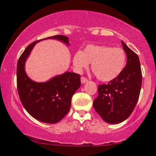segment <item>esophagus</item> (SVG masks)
<instances>
[{
	"instance_id": "esophagus-1",
	"label": "esophagus",
	"mask_w": 156,
	"mask_h": 156,
	"mask_svg": "<svg viewBox=\"0 0 156 156\" xmlns=\"http://www.w3.org/2000/svg\"><path fill=\"white\" fill-rule=\"evenodd\" d=\"M80 80H81L82 83H87V81H88V79H87V78H86L85 77H81V78H80Z\"/></svg>"
}]
</instances>
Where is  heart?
Masks as SVG:
<instances>
[{"label":"heart","instance_id":"obj_1","mask_svg":"<svg viewBox=\"0 0 156 156\" xmlns=\"http://www.w3.org/2000/svg\"><path fill=\"white\" fill-rule=\"evenodd\" d=\"M126 55L120 48L88 44L83 51H78L73 58V65L78 71L86 69L92 63V70L101 81H110L124 69Z\"/></svg>","mask_w":156,"mask_h":156}]
</instances>
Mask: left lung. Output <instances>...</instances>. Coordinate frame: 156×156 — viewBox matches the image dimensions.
<instances>
[{"instance_id":"1","label":"left lung","mask_w":156,"mask_h":156,"mask_svg":"<svg viewBox=\"0 0 156 156\" xmlns=\"http://www.w3.org/2000/svg\"><path fill=\"white\" fill-rule=\"evenodd\" d=\"M127 64L120 74L108 84L98 86V96L93 106L105 122L120 123L133 112L140 94L142 75L139 58L122 41Z\"/></svg>"}]
</instances>
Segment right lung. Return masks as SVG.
<instances>
[{
  "label": "right lung",
  "instance_id": "right-lung-1",
  "mask_svg": "<svg viewBox=\"0 0 156 156\" xmlns=\"http://www.w3.org/2000/svg\"><path fill=\"white\" fill-rule=\"evenodd\" d=\"M48 39L69 44L66 36L55 35L43 39ZM39 41L30 44L20 57L17 66V91L21 103L30 115L42 122L54 124L63 119L70 109L72 97L80 87V76L66 72L43 83L30 79L25 71V63Z\"/></svg>",
  "mask_w": 156,
  "mask_h": 156
}]
</instances>
